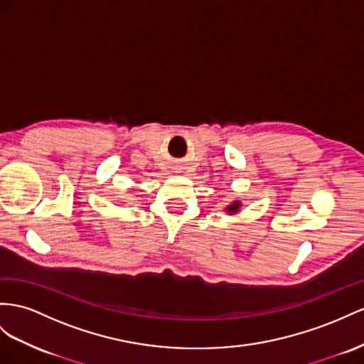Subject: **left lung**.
I'll list each match as a JSON object with an SVG mask.
<instances>
[{"mask_svg": "<svg viewBox=\"0 0 364 364\" xmlns=\"http://www.w3.org/2000/svg\"><path fill=\"white\" fill-rule=\"evenodd\" d=\"M240 209H241V201L235 200L230 204H228V208H225V212H228V215H235V213L240 212Z\"/></svg>", "mask_w": 364, "mask_h": 364, "instance_id": "obj_1", "label": "left lung"}]
</instances>
